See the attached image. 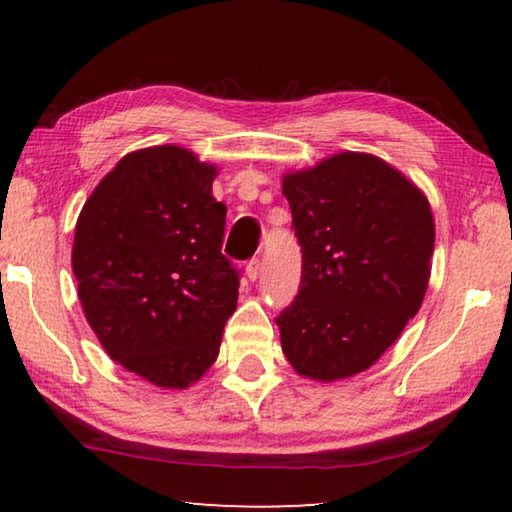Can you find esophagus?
<instances>
[{"mask_svg": "<svg viewBox=\"0 0 512 512\" xmlns=\"http://www.w3.org/2000/svg\"><path fill=\"white\" fill-rule=\"evenodd\" d=\"M262 268H264V264H262V259L259 257H255V259H250L248 262V266H246V275H248V280L250 282H255L259 275H262Z\"/></svg>", "mask_w": 512, "mask_h": 512, "instance_id": "esophagus-1", "label": "esophagus"}]
</instances>
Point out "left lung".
I'll return each mask as SVG.
<instances>
[{
	"mask_svg": "<svg viewBox=\"0 0 512 512\" xmlns=\"http://www.w3.org/2000/svg\"><path fill=\"white\" fill-rule=\"evenodd\" d=\"M302 248L298 296L275 318L302 377L368 370L418 314L436 228L427 196L377 155L343 151L282 178Z\"/></svg>",
	"mask_w": 512,
	"mask_h": 512,
	"instance_id": "8db88e82",
	"label": "left lung"
}]
</instances>
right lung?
<instances>
[{"instance_id": "obj_1", "label": "right lung", "mask_w": 512, "mask_h": 512, "mask_svg": "<svg viewBox=\"0 0 512 512\" xmlns=\"http://www.w3.org/2000/svg\"><path fill=\"white\" fill-rule=\"evenodd\" d=\"M214 164L176 144L124 155L76 221L72 271L110 359L160 388H187L219 357L239 273L223 257Z\"/></svg>"}]
</instances>
